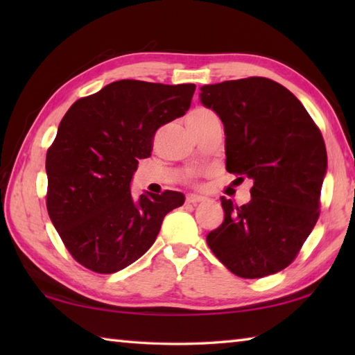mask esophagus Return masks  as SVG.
<instances>
[{"label": "esophagus", "mask_w": 355, "mask_h": 355, "mask_svg": "<svg viewBox=\"0 0 355 355\" xmlns=\"http://www.w3.org/2000/svg\"><path fill=\"white\" fill-rule=\"evenodd\" d=\"M186 201L189 202V205H198V202L205 201V197H201V195H195V193H192V195H187Z\"/></svg>", "instance_id": "esophagus-1"}]
</instances>
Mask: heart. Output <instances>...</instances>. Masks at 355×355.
Returning <instances> with one entry per match:
<instances>
[{
    "label": "heart",
    "instance_id": "b5f03b06",
    "mask_svg": "<svg viewBox=\"0 0 355 355\" xmlns=\"http://www.w3.org/2000/svg\"><path fill=\"white\" fill-rule=\"evenodd\" d=\"M202 111H206V110H197V111H193L192 114H195V112H202Z\"/></svg>",
    "mask_w": 355,
    "mask_h": 355
}]
</instances>
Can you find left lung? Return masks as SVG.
I'll use <instances>...</instances> for the list:
<instances>
[{"label": "left lung", "mask_w": 355, "mask_h": 355, "mask_svg": "<svg viewBox=\"0 0 355 355\" xmlns=\"http://www.w3.org/2000/svg\"><path fill=\"white\" fill-rule=\"evenodd\" d=\"M200 101L224 125L225 169L253 180L247 205L221 197L224 221L207 245L239 277L275 275L318 223L328 166L320 130L296 96L267 78L205 85Z\"/></svg>", "instance_id": "left-lung-1"}]
</instances>
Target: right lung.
<instances>
[{"label": "right lung", "mask_w": 355, "mask_h": 355, "mask_svg": "<svg viewBox=\"0 0 355 355\" xmlns=\"http://www.w3.org/2000/svg\"><path fill=\"white\" fill-rule=\"evenodd\" d=\"M193 84L123 79L82 97L65 112L47 150V210L67 250L80 266L110 275L145 254L163 218L184 195H131L139 160L158 128L186 114Z\"/></svg>", "instance_id": "1"}]
</instances>
